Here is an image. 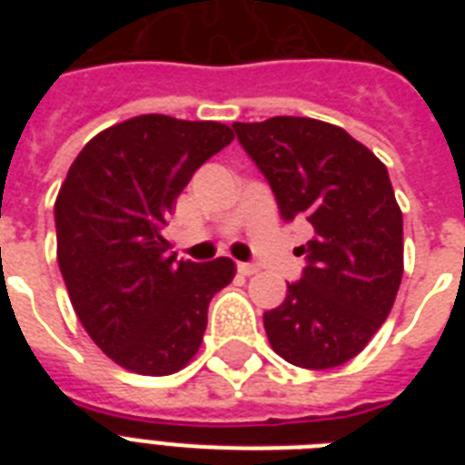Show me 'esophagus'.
I'll use <instances>...</instances> for the list:
<instances>
[{
  "label": "esophagus",
  "mask_w": 465,
  "mask_h": 465,
  "mask_svg": "<svg viewBox=\"0 0 465 465\" xmlns=\"http://www.w3.org/2000/svg\"><path fill=\"white\" fill-rule=\"evenodd\" d=\"M236 270H239L241 275H253L258 265H253V262H236Z\"/></svg>",
  "instance_id": "1"
}]
</instances>
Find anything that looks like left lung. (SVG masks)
Instances as JSON below:
<instances>
[{
  "instance_id": "left-lung-1",
  "label": "left lung",
  "mask_w": 465,
  "mask_h": 465,
  "mask_svg": "<svg viewBox=\"0 0 465 465\" xmlns=\"http://www.w3.org/2000/svg\"><path fill=\"white\" fill-rule=\"evenodd\" d=\"M241 147L275 193L284 222L304 217L316 236L306 268L265 311L272 350L290 364L331 369L367 347L393 309L403 277V214L389 171L338 125L280 115L233 123Z\"/></svg>"
}]
</instances>
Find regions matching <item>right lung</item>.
Wrapping results in <instances>:
<instances>
[{
  "label": "right lung",
  "instance_id": "1",
  "mask_svg": "<svg viewBox=\"0 0 465 465\" xmlns=\"http://www.w3.org/2000/svg\"><path fill=\"white\" fill-rule=\"evenodd\" d=\"M233 140L212 120L140 115L96 134L54 203L57 262L91 340L127 371L166 376L203 342L232 258L175 261L161 236L193 173Z\"/></svg>",
  "mask_w": 465,
  "mask_h": 465
}]
</instances>
